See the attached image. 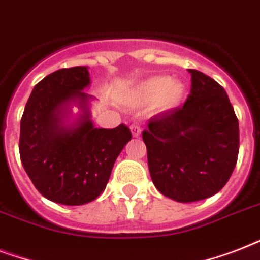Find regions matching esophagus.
Wrapping results in <instances>:
<instances>
[{"label":"esophagus","instance_id":"1","mask_svg":"<svg viewBox=\"0 0 260 260\" xmlns=\"http://www.w3.org/2000/svg\"><path fill=\"white\" fill-rule=\"evenodd\" d=\"M129 129L131 132H132V136H134V138H139L140 134H142V128H140L139 124H132V125L129 126Z\"/></svg>","mask_w":260,"mask_h":260}]
</instances>
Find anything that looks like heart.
I'll list each match as a JSON object with an SVG mask.
<instances>
[{
  "instance_id": "heart-1",
  "label": "heart",
  "mask_w": 260,
  "mask_h": 260,
  "mask_svg": "<svg viewBox=\"0 0 260 260\" xmlns=\"http://www.w3.org/2000/svg\"><path fill=\"white\" fill-rule=\"evenodd\" d=\"M185 95L183 83L166 75H156L143 81L132 90L129 101L132 104L158 102L163 109H173L181 104Z\"/></svg>"
}]
</instances>
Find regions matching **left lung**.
I'll use <instances>...</instances> for the list:
<instances>
[{"instance_id": "1", "label": "left lung", "mask_w": 260, "mask_h": 260, "mask_svg": "<svg viewBox=\"0 0 260 260\" xmlns=\"http://www.w3.org/2000/svg\"><path fill=\"white\" fill-rule=\"evenodd\" d=\"M182 106L150 118L143 131L155 187L178 202L212 197L225 186L239 155V121L221 85L191 70Z\"/></svg>"}]
</instances>
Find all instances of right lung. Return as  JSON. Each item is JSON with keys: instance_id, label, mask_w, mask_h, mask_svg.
I'll use <instances>...</instances> for the list:
<instances>
[{"instance_id": "add662e5", "label": "right lung", "mask_w": 260, "mask_h": 260, "mask_svg": "<svg viewBox=\"0 0 260 260\" xmlns=\"http://www.w3.org/2000/svg\"><path fill=\"white\" fill-rule=\"evenodd\" d=\"M87 67L51 73L34 87L20 122V159L24 170L50 201L83 205L104 191L113 165L132 138L126 125L95 128L87 109ZM77 101L84 114L64 125L68 105Z\"/></svg>"}]
</instances>
